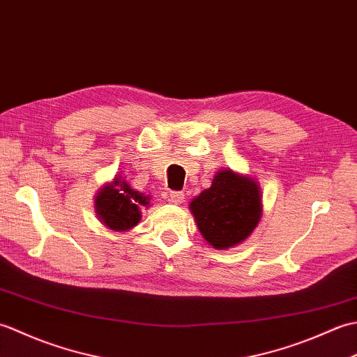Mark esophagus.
Instances as JSON below:
<instances>
[{
  "label": "esophagus",
  "instance_id": "esophagus-1",
  "mask_svg": "<svg viewBox=\"0 0 357 357\" xmlns=\"http://www.w3.org/2000/svg\"><path fill=\"white\" fill-rule=\"evenodd\" d=\"M184 192H170V201L173 204H183L184 202Z\"/></svg>",
  "mask_w": 357,
  "mask_h": 357
}]
</instances>
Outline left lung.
Here are the masks:
<instances>
[{
    "label": "left lung",
    "instance_id": "1",
    "mask_svg": "<svg viewBox=\"0 0 357 357\" xmlns=\"http://www.w3.org/2000/svg\"><path fill=\"white\" fill-rule=\"evenodd\" d=\"M190 210L204 239L218 250L229 248L247 239L259 222V188L253 179L221 170L190 202Z\"/></svg>",
    "mask_w": 357,
    "mask_h": 357
}]
</instances>
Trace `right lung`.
<instances>
[{
  "label": "right lung",
  "instance_id": "obj_1",
  "mask_svg": "<svg viewBox=\"0 0 357 357\" xmlns=\"http://www.w3.org/2000/svg\"><path fill=\"white\" fill-rule=\"evenodd\" d=\"M96 213L101 221L115 231L130 230L139 222V208L149 206L150 198L130 188L126 181L116 178L110 185H105L98 193Z\"/></svg>",
  "mask_w": 357,
  "mask_h": 357
}]
</instances>
